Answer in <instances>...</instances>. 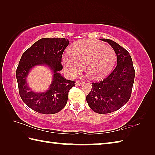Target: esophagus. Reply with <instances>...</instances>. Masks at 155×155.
<instances>
[{"mask_svg":"<svg viewBox=\"0 0 155 155\" xmlns=\"http://www.w3.org/2000/svg\"><path fill=\"white\" fill-rule=\"evenodd\" d=\"M83 83L82 82H79V81H77V83H76V84L78 85V86H81V85H83Z\"/></svg>","mask_w":155,"mask_h":155,"instance_id":"1","label":"esophagus"}]
</instances>
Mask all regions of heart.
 <instances>
[{
  "label": "heart",
  "mask_w": 155,
  "mask_h": 155,
  "mask_svg": "<svg viewBox=\"0 0 155 155\" xmlns=\"http://www.w3.org/2000/svg\"><path fill=\"white\" fill-rule=\"evenodd\" d=\"M116 60V53L112 48L99 42L83 40L72 46L71 54L62 57V63L71 77L79 74L84 67L88 77L97 80L113 69Z\"/></svg>",
  "instance_id": "b5f03b06"
}]
</instances>
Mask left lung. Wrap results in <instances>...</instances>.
<instances>
[{"label": "left lung", "instance_id": "8db88e82", "mask_svg": "<svg viewBox=\"0 0 155 155\" xmlns=\"http://www.w3.org/2000/svg\"><path fill=\"white\" fill-rule=\"evenodd\" d=\"M101 40L108 42L114 49L117 57V67L107 78L93 83L86 100L95 113L107 114L118 110L129 100L135 72L132 58L127 50L110 39Z\"/></svg>", "mask_w": 155, "mask_h": 155}]
</instances>
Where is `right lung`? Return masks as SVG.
<instances>
[{"label":"right lung","instance_id":"obj_1","mask_svg":"<svg viewBox=\"0 0 155 155\" xmlns=\"http://www.w3.org/2000/svg\"><path fill=\"white\" fill-rule=\"evenodd\" d=\"M67 38H43L38 40L22 54L16 69V81L23 102L39 113H58L67 104L68 92L75 82L65 79L60 73L62 69V55L68 45ZM47 65L53 73L52 83L45 92H34L28 87L27 77L37 65Z\"/></svg>","mask_w":155,"mask_h":155}]
</instances>
